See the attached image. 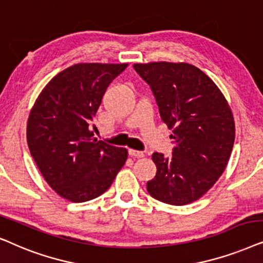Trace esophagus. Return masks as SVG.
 I'll return each instance as SVG.
<instances>
[{"label":"esophagus","instance_id":"34e87169","mask_svg":"<svg viewBox=\"0 0 263 263\" xmlns=\"http://www.w3.org/2000/svg\"><path fill=\"white\" fill-rule=\"evenodd\" d=\"M128 155L132 157H144V153L138 152V150L135 149H128Z\"/></svg>","mask_w":263,"mask_h":263}]
</instances>
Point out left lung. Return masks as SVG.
<instances>
[{
    "label": "left lung",
    "instance_id": "obj_1",
    "mask_svg": "<svg viewBox=\"0 0 263 263\" xmlns=\"http://www.w3.org/2000/svg\"><path fill=\"white\" fill-rule=\"evenodd\" d=\"M134 68L149 84L176 144L172 156L153 154L157 172L146 190L167 204H189L225 171L236 135L232 110L215 83L190 64L161 61Z\"/></svg>",
    "mask_w": 263,
    "mask_h": 263
}]
</instances>
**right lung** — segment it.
<instances>
[{
    "mask_svg": "<svg viewBox=\"0 0 263 263\" xmlns=\"http://www.w3.org/2000/svg\"><path fill=\"white\" fill-rule=\"evenodd\" d=\"M127 64H77L49 82L30 111L27 144L56 194L80 203L99 197L127 160V150L92 138L90 125L108 85Z\"/></svg>",
    "mask_w": 263,
    "mask_h": 263,
    "instance_id": "right-lung-1",
    "label": "right lung"
}]
</instances>
